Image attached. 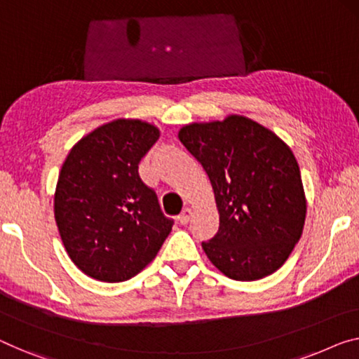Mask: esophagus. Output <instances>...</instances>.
<instances>
[{
	"label": "esophagus",
	"instance_id": "1",
	"mask_svg": "<svg viewBox=\"0 0 359 359\" xmlns=\"http://www.w3.org/2000/svg\"><path fill=\"white\" fill-rule=\"evenodd\" d=\"M191 214H194V211H191L190 208H185V210L180 212V216H179V222L182 224V226H185V224H189L190 217H191Z\"/></svg>",
	"mask_w": 359,
	"mask_h": 359
}]
</instances>
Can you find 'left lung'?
Instances as JSON below:
<instances>
[{"instance_id": "obj_1", "label": "left lung", "mask_w": 359, "mask_h": 359, "mask_svg": "<svg viewBox=\"0 0 359 359\" xmlns=\"http://www.w3.org/2000/svg\"><path fill=\"white\" fill-rule=\"evenodd\" d=\"M179 140L203 165L219 212V231L203 242L211 263L233 280H259L288 259L303 233L306 195L297 158L250 117L191 122Z\"/></svg>"}]
</instances>
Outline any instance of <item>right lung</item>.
Returning a JSON list of instances; mask_svg holds the SVG:
<instances>
[{
    "label": "right lung",
    "instance_id": "1",
    "mask_svg": "<svg viewBox=\"0 0 359 359\" xmlns=\"http://www.w3.org/2000/svg\"><path fill=\"white\" fill-rule=\"evenodd\" d=\"M161 130L114 119L71 148L55 190V219L69 258L101 282H124L156 258L172 221L138 175V163Z\"/></svg>",
    "mask_w": 359,
    "mask_h": 359
}]
</instances>
